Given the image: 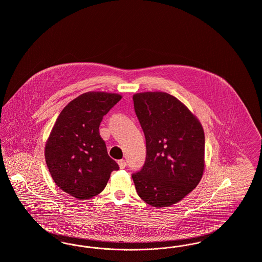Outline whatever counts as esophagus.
<instances>
[{
    "mask_svg": "<svg viewBox=\"0 0 262 262\" xmlns=\"http://www.w3.org/2000/svg\"><path fill=\"white\" fill-rule=\"evenodd\" d=\"M118 164H119V166H120V168L121 169H125V166H126V162H125V160H119L118 161Z\"/></svg>",
    "mask_w": 262,
    "mask_h": 262,
    "instance_id": "1",
    "label": "esophagus"
}]
</instances>
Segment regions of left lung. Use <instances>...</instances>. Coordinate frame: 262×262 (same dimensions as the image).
Listing matches in <instances>:
<instances>
[{"label": "left lung", "instance_id": "obj_1", "mask_svg": "<svg viewBox=\"0 0 262 262\" xmlns=\"http://www.w3.org/2000/svg\"><path fill=\"white\" fill-rule=\"evenodd\" d=\"M133 99L146 141L144 165L132 174L137 194L154 207L173 205L202 178V125L180 100L166 92L137 93Z\"/></svg>", "mask_w": 262, "mask_h": 262}]
</instances>
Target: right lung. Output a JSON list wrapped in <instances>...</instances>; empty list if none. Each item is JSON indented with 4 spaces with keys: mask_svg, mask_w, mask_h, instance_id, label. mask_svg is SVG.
<instances>
[{
    "mask_svg": "<svg viewBox=\"0 0 262 262\" xmlns=\"http://www.w3.org/2000/svg\"><path fill=\"white\" fill-rule=\"evenodd\" d=\"M121 99L116 93H83L62 109L51 130L45 146L47 167L56 185L75 199L99 194L113 171L119 170L100 137L99 125Z\"/></svg>",
    "mask_w": 262,
    "mask_h": 262,
    "instance_id": "right-lung-1",
    "label": "right lung"
}]
</instances>
